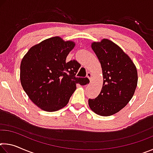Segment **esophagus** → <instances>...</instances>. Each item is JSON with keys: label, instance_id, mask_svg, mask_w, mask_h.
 Here are the masks:
<instances>
[{"label": "esophagus", "instance_id": "obj_1", "mask_svg": "<svg viewBox=\"0 0 153 153\" xmlns=\"http://www.w3.org/2000/svg\"><path fill=\"white\" fill-rule=\"evenodd\" d=\"M86 76H87L88 78L90 80H91V79H92V74L91 73H90V72H88V73H87Z\"/></svg>", "mask_w": 153, "mask_h": 153}]
</instances>
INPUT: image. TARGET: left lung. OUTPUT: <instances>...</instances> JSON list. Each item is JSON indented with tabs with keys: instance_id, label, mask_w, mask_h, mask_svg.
<instances>
[{
	"instance_id": "obj_1",
	"label": "left lung",
	"mask_w": 153,
	"mask_h": 153,
	"mask_svg": "<svg viewBox=\"0 0 153 153\" xmlns=\"http://www.w3.org/2000/svg\"><path fill=\"white\" fill-rule=\"evenodd\" d=\"M101 65V92L88 100L90 108L98 115L110 116L126 107L131 99L138 83L136 67L120 46L107 39L92 44Z\"/></svg>"
}]
</instances>
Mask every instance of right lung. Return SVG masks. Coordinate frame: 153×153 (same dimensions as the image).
<instances>
[{
	"instance_id": "1",
	"label": "right lung",
	"mask_w": 153,
	"mask_h": 153,
	"mask_svg": "<svg viewBox=\"0 0 153 153\" xmlns=\"http://www.w3.org/2000/svg\"><path fill=\"white\" fill-rule=\"evenodd\" d=\"M74 46V42L56 36L32 46L22 59V86L30 100L44 111L61 109L68 103L77 84L89 83L88 77H76L78 62H66Z\"/></svg>"
}]
</instances>
